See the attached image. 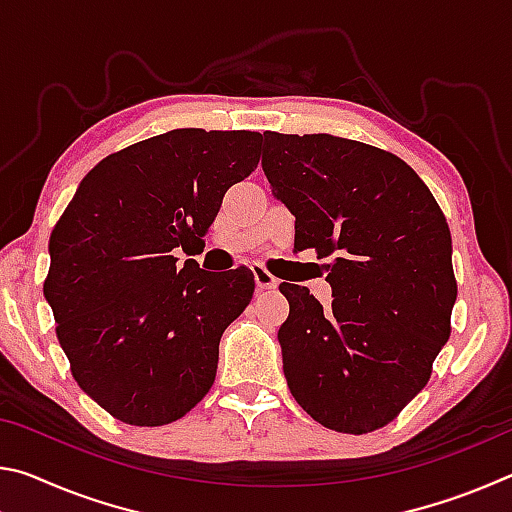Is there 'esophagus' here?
I'll return each mask as SVG.
<instances>
[{"label":"esophagus","mask_w":512,"mask_h":512,"mask_svg":"<svg viewBox=\"0 0 512 512\" xmlns=\"http://www.w3.org/2000/svg\"><path fill=\"white\" fill-rule=\"evenodd\" d=\"M250 268H253L257 289H275L277 287V277L268 273L262 264H253Z\"/></svg>","instance_id":"obj_1"}]
</instances>
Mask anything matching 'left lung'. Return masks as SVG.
I'll return each mask as SVG.
<instances>
[{"label":"left lung","instance_id":"left-lung-1","mask_svg":"<svg viewBox=\"0 0 512 512\" xmlns=\"http://www.w3.org/2000/svg\"><path fill=\"white\" fill-rule=\"evenodd\" d=\"M273 196L296 216V250L329 259L332 307L282 282L284 377L311 418L370 433L431 377L456 302L452 235L418 173L377 146L327 133H264Z\"/></svg>","mask_w":512,"mask_h":512}]
</instances>
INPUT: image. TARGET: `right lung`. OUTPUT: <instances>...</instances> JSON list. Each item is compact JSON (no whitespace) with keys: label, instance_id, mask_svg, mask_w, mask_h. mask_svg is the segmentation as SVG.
I'll list each match as a JSON object with an SVG mask.
<instances>
[{"label":"right lung","instance_id":"1","mask_svg":"<svg viewBox=\"0 0 512 512\" xmlns=\"http://www.w3.org/2000/svg\"><path fill=\"white\" fill-rule=\"evenodd\" d=\"M262 135L178 128L103 158L49 239L45 298L76 384L135 427L183 418L214 384L219 341L255 291L246 266L194 255Z\"/></svg>","mask_w":512,"mask_h":512}]
</instances>
